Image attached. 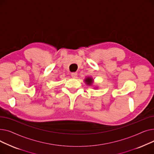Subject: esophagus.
<instances>
[{"label": "esophagus", "instance_id": "1", "mask_svg": "<svg viewBox=\"0 0 154 154\" xmlns=\"http://www.w3.org/2000/svg\"><path fill=\"white\" fill-rule=\"evenodd\" d=\"M71 75H72V77L73 78L75 79V78H77V72H72V74H71Z\"/></svg>", "mask_w": 154, "mask_h": 154}]
</instances>
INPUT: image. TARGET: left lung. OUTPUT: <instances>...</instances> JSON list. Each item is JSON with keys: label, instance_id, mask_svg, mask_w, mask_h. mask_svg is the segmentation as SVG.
<instances>
[{"label": "left lung", "instance_id": "1", "mask_svg": "<svg viewBox=\"0 0 154 154\" xmlns=\"http://www.w3.org/2000/svg\"><path fill=\"white\" fill-rule=\"evenodd\" d=\"M93 82H94V80L91 77H87L85 79V82L88 85H91L93 84Z\"/></svg>", "mask_w": 154, "mask_h": 154}]
</instances>
